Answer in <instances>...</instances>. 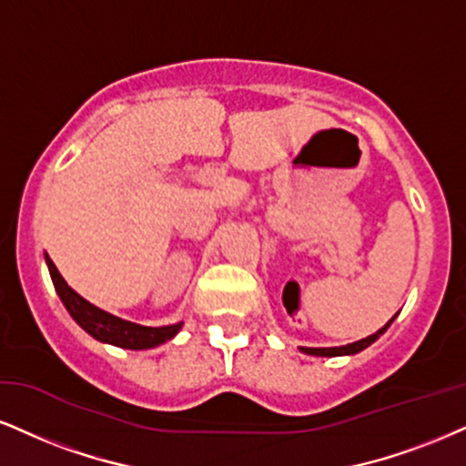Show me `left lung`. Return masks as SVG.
Here are the masks:
<instances>
[{"instance_id": "left-lung-1", "label": "left lung", "mask_w": 466, "mask_h": 466, "mask_svg": "<svg viewBox=\"0 0 466 466\" xmlns=\"http://www.w3.org/2000/svg\"><path fill=\"white\" fill-rule=\"evenodd\" d=\"M393 319L395 318H391L387 321V324L382 326L380 330L378 332H373V335H370V337H365V339H360V341H354V343H348V346H339V348H300L304 354H313V356H346V354H359L360 350H365L367 346H371L373 341H376L378 337L382 335L384 330L389 329V326L393 324Z\"/></svg>"}]
</instances>
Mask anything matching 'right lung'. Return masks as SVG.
<instances>
[{"label": "right lung", "instance_id": "obj_1", "mask_svg": "<svg viewBox=\"0 0 466 466\" xmlns=\"http://www.w3.org/2000/svg\"><path fill=\"white\" fill-rule=\"evenodd\" d=\"M45 261H47L51 280H54L57 296H60V300L66 307V311L71 313V318L77 321V324L82 326L90 337H95L96 341L112 343V346L127 348V350H148V348L159 346V343L170 341V339L181 330L183 326L181 321L172 326L151 329V326L134 324V321L120 319L116 315L103 311V309L95 307V304H90L88 300H84L77 291H73L71 287L66 285V280L62 279L60 272H57L54 261L49 259V255H45Z\"/></svg>", "mask_w": 466, "mask_h": 466}]
</instances>
